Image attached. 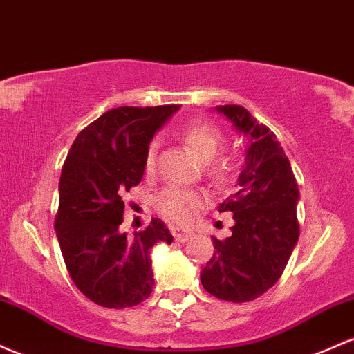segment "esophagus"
I'll return each instance as SVG.
<instances>
[{
	"instance_id": "obj_1",
	"label": "esophagus",
	"mask_w": 354,
	"mask_h": 354,
	"mask_svg": "<svg viewBox=\"0 0 354 354\" xmlns=\"http://www.w3.org/2000/svg\"><path fill=\"white\" fill-rule=\"evenodd\" d=\"M173 236H174V240H176V242L185 243V242H188L189 239H193V232L183 230V228H174Z\"/></svg>"
}]
</instances>
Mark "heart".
Here are the masks:
<instances>
[{"instance_id": "heart-1", "label": "heart", "mask_w": 354, "mask_h": 354, "mask_svg": "<svg viewBox=\"0 0 354 354\" xmlns=\"http://www.w3.org/2000/svg\"><path fill=\"white\" fill-rule=\"evenodd\" d=\"M185 145L195 156L203 161L205 174L212 180L213 185L223 186L234 176L236 162L235 156L227 151H218L223 146V134L220 127L212 122H192L181 133ZM156 165V146L147 147L145 158L146 173H153ZM158 212L165 218L174 223H186L196 215L200 209L208 205V195L198 189L180 188V186H168L154 200Z\"/></svg>"}]
</instances>
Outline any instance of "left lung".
<instances>
[{
	"instance_id": "obj_1",
	"label": "left lung",
	"mask_w": 354,
	"mask_h": 354,
	"mask_svg": "<svg viewBox=\"0 0 354 354\" xmlns=\"http://www.w3.org/2000/svg\"><path fill=\"white\" fill-rule=\"evenodd\" d=\"M235 129L247 136L245 166L236 192L220 203L234 213L232 235L213 236L216 252L201 270L212 296L230 302L254 301L281 279L299 239V188L281 142L242 106H216Z\"/></svg>"
}]
</instances>
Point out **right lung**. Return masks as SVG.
<instances>
[{"label":"right lung","mask_w":354,"mask_h":354,"mask_svg":"<svg viewBox=\"0 0 354 354\" xmlns=\"http://www.w3.org/2000/svg\"><path fill=\"white\" fill-rule=\"evenodd\" d=\"M176 104L111 109L79 133L62 168L55 230L70 279L109 309L133 308L154 286L151 248L173 242L153 218L145 230H120L124 195L141 183L151 139Z\"/></svg>","instance_id":"right-lung-1"}]
</instances>
